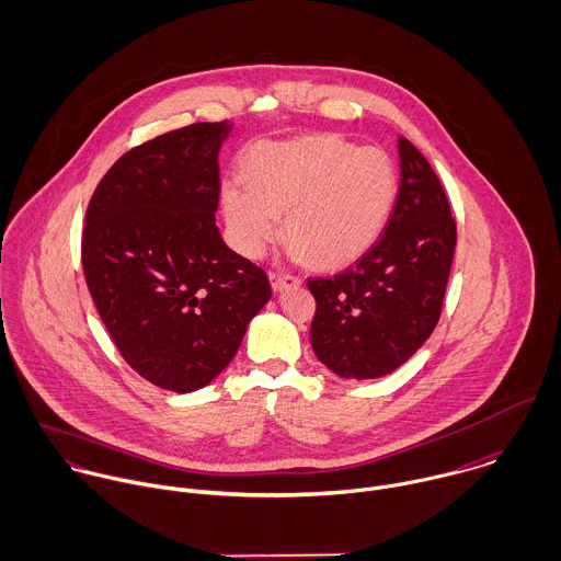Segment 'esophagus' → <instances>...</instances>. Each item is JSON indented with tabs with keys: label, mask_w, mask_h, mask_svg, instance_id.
I'll return each instance as SVG.
<instances>
[{
	"label": "esophagus",
	"mask_w": 561,
	"mask_h": 561,
	"mask_svg": "<svg viewBox=\"0 0 561 561\" xmlns=\"http://www.w3.org/2000/svg\"><path fill=\"white\" fill-rule=\"evenodd\" d=\"M270 283L274 287V291H285L294 285H300V278L294 274H283V272H272L270 274Z\"/></svg>",
	"instance_id": "obj_1"
}]
</instances>
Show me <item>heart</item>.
<instances>
[{
	"instance_id": "1",
	"label": "heart",
	"mask_w": 561,
	"mask_h": 561,
	"mask_svg": "<svg viewBox=\"0 0 561 561\" xmlns=\"http://www.w3.org/2000/svg\"><path fill=\"white\" fill-rule=\"evenodd\" d=\"M243 181L248 191L221 193L234 248L261 259L285 217L291 252L322 270L351 265L373 248L398 191L385 152L359 150L335 135L261 144L245 157Z\"/></svg>"
}]
</instances>
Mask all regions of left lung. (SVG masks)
<instances>
[{"instance_id":"obj_1","label":"left lung","mask_w":561,"mask_h":561,"mask_svg":"<svg viewBox=\"0 0 561 561\" xmlns=\"http://www.w3.org/2000/svg\"><path fill=\"white\" fill-rule=\"evenodd\" d=\"M398 154L400 188L380 239L353 267L307 280L316 298L311 346L346 378L393 373L442 316L457 224L422 152L400 137Z\"/></svg>"}]
</instances>
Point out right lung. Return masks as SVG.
<instances>
[{"label": "right lung", "mask_w": 561, "mask_h": 561, "mask_svg": "<svg viewBox=\"0 0 561 561\" xmlns=\"http://www.w3.org/2000/svg\"><path fill=\"white\" fill-rule=\"evenodd\" d=\"M228 122L191 124L117 159L93 191L82 270L124 362L187 393L221 373L272 287L230 250L215 210Z\"/></svg>", "instance_id": "obj_1"}]
</instances>
